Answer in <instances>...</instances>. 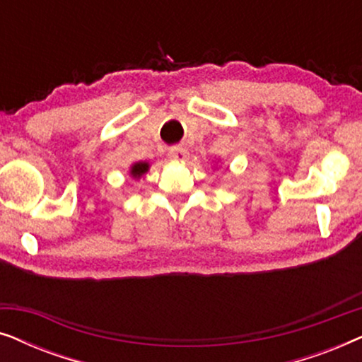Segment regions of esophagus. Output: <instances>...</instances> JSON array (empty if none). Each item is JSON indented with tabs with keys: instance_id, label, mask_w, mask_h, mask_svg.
<instances>
[{
	"instance_id": "esophagus-1",
	"label": "esophagus",
	"mask_w": 362,
	"mask_h": 362,
	"mask_svg": "<svg viewBox=\"0 0 362 362\" xmlns=\"http://www.w3.org/2000/svg\"><path fill=\"white\" fill-rule=\"evenodd\" d=\"M168 156H170L171 160L182 161L186 158V151L182 150V148H180V146H175V148H171L170 153H168Z\"/></svg>"
}]
</instances>
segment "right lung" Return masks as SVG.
Segmentation results:
<instances>
[{
  "label": "right lung",
  "mask_w": 362,
  "mask_h": 362,
  "mask_svg": "<svg viewBox=\"0 0 362 362\" xmlns=\"http://www.w3.org/2000/svg\"><path fill=\"white\" fill-rule=\"evenodd\" d=\"M148 171V163H136V165H133L132 168V175L133 177H140L143 173Z\"/></svg>",
  "instance_id": "right-lung-1"
}]
</instances>
